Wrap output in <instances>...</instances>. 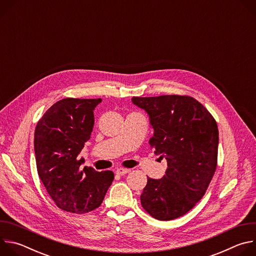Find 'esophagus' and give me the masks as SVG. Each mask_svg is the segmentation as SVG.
I'll return each instance as SVG.
<instances>
[{
    "instance_id": "1",
    "label": "esophagus",
    "mask_w": 256,
    "mask_h": 256,
    "mask_svg": "<svg viewBox=\"0 0 256 256\" xmlns=\"http://www.w3.org/2000/svg\"><path fill=\"white\" fill-rule=\"evenodd\" d=\"M130 171V169H126V168H118V169L116 170V173L118 175H120V176H122V175L128 173Z\"/></svg>"
}]
</instances>
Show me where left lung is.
I'll use <instances>...</instances> for the list:
<instances>
[{
	"mask_svg": "<svg viewBox=\"0 0 256 256\" xmlns=\"http://www.w3.org/2000/svg\"><path fill=\"white\" fill-rule=\"evenodd\" d=\"M148 114L155 154L167 160L160 179L148 177L140 196L144 210L160 221H170L190 210L206 194L214 174L218 130L206 107L190 96L132 97Z\"/></svg>",
	"mask_w": 256,
	"mask_h": 256,
	"instance_id": "1",
	"label": "left lung"
}]
</instances>
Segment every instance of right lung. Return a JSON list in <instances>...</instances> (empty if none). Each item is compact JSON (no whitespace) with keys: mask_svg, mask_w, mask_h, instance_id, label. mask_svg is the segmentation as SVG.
<instances>
[{"mask_svg":"<svg viewBox=\"0 0 256 256\" xmlns=\"http://www.w3.org/2000/svg\"><path fill=\"white\" fill-rule=\"evenodd\" d=\"M102 99L64 98L40 120L34 132L38 175L56 204L70 212L97 208L114 179L112 171L80 169L78 156L90 138L94 109Z\"/></svg>","mask_w":256,"mask_h":256,"instance_id":"obj_1","label":"right lung"}]
</instances>
